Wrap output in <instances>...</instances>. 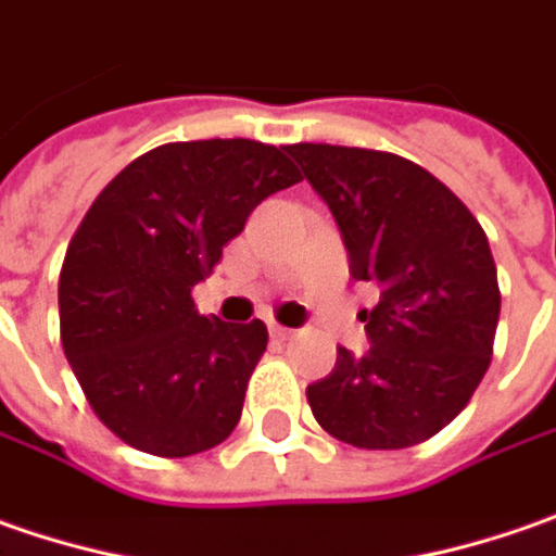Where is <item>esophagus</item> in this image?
I'll list each match as a JSON object with an SVG mask.
<instances>
[{"label":"esophagus","mask_w":556,"mask_h":556,"mask_svg":"<svg viewBox=\"0 0 556 556\" xmlns=\"http://www.w3.org/2000/svg\"><path fill=\"white\" fill-rule=\"evenodd\" d=\"M270 336H274V339H277V342H289V339H292V336H295V329H289V326H279V324H274V326H270Z\"/></svg>","instance_id":"34e87169"}]
</instances>
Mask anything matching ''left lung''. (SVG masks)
<instances>
[{"label": "left lung", "mask_w": 556, "mask_h": 556, "mask_svg": "<svg viewBox=\"0 0 556 556\" xmlns=\"http://www.w3.org/2000/svg\"><path fill=\"white\" fill-rule=\"evenodd\" d=\"M286 152L324 199L354 279L379 302L361 311L370 349H339L307 386L317 422L339 442L395 451L454 420L489 370L501 292L489 239L467 205L392 152L295 142Z\"/></svg>", "instance_id": "left-lung-1"}]
</instances>
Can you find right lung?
Returning a JSON list of instances; mask_svg holds the SVG:
<instances>
[{
    "label": "right lung",
    "instance_id": "1",
    "mask_svg": "<svg viewBox=\"0 0 556 556\" xmlns=\"http://www.w3.org/2000/svg\"><path fill=\"white\" fill-rule=\"evenodd\" d=\"M299 180L286 146L167 142L127 164L86 211L61 267V345L121 442L189 457L236 429L267 326L205 317L192 289L254 207Z\"/></svg>",
    "mask_w": 556,
    "mask_h": 556
}]
</instances>
